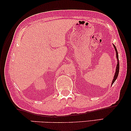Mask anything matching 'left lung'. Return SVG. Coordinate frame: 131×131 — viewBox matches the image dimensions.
<instances>
[{"mask_svg":"<svg viewBox=\"0 0 131 131\" xmlns=\"http://www.w3.org/2000/svg\"><path fill=\"white\" fill-rule=\"evenodd\" d=\"M113 46H114V49L115 50V53H116V58H117V67H116V69H115V72L114 74V78H113V80L112 81V83H111V85H112L114 82L116 80V79L117 78L118 75V73H119V60H118V51L117 50L116 47L115 46V45L113 44Z\"/></svg>","mask_w":131,"mask_h":131,"instance_id":"8db88e82","label":"left lung"}]
</instances>
